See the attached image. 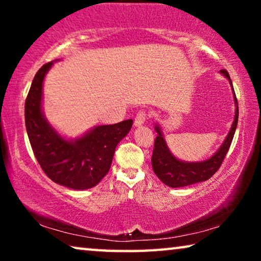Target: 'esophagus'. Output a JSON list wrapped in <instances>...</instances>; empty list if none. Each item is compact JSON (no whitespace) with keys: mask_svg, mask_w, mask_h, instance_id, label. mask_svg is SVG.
<instances>
[{"mask_svg":"<svg viewBox=\"0 0 261 261\" xmlns=\"http://www.w3.org/2000/svg\"><path fill=\"white\" fill-rule=\"evenodd\" d=\"M147 120V114L146 112H139L134 119V124L135 126H141V124L145 123V121Z\"/></svg>","mask_w":261,"mask_h":261,"instance_id":"esophagus-1","label":"esophagus"}]
</instances>
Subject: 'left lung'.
Here are the masks:
<instances>
[{"mask_svg":"<svg viewBox=\"0 0 261 261\" xmlns=\"http://www.w3.org/2000/svg\"><path fill=\"white\" fill-rule=\"evenodd\" d=\"M220 72L229 80V83L231 85L229 73H228L224 69L221 70ZM231 87H233V85H231ZM234 99L237 109H235L234 122L231 124L229 133H228L226 140H224L219 151H217L212 158L204 160V162L185 163L181 162V160H178L176 156L170 152V149L167 147L165 142V139H164L163 132L160 129L158 124H156L155 132L158 133V135H156L154 140V147H153L152 167L154 173L156 174V177H158L164 184H166L167 187L171 188L188 187V185L209 179V178L213 177L214 173L220 169L221 164H222L224 156H226L228 149L230 147L231 141H233L235 129H237L238 126L239 107L235 94Z\"/></svg>","mask_w":261,"mask_h":261,"instance_id":"1","label":"left lung"}]
</instances>
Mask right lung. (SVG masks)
I'll return each mask as SVG.
<instances>
[{
	"label": "right lung",
	"instance_id": "obj_1",
	"mask_svg": "<svg viewBox=\"0 0 261 261\" xmlns=\"http://www.w3.org/2000/svg\"><path fill=\"white\" fill-rule=\"evenodd\" d=\"M52 64L39 69L28 91L24 103L28 139L49 179L74 190H85L98 184L108 173L116 146L129 133L133 120L97 126L76 140L60 137L41 110L42 83Z\"/></svg>",
	"mask_w": 261,
	"mask_h": 261
}]
</instances>
